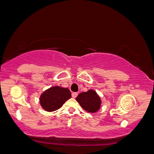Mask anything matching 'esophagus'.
<instances>
[{"label":"esophagus","instance_id":"34e87169","mask_svg":"<svg viewBox=\"0 0 154 154\" xmlns=\"http://www.w3.org/2000/svg\"><path fill=\"white\" fill-rule=\"evenodd\" d=\"M77 95H78L77 93H72V97L73 98H76Z\"/></svg>","mask_w":154,"mask_h":154}]
</instances>
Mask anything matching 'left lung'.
I'll list each match as a JSON object with an SVG mask.
<instances>
[{
  "label": "left lung",
  "mask_w": 154,
  "mask_h": 154,
  "mask_svg": "<svg viewBox=\"0 0 154 154\" xmlns=\"http://www.w3.org/2000/svg\"><path fill=\"white\" fill-rule=\"evenodd\" d=\"M76 100L85 111L89 113H95L101 106L100 97L93 90L81 93L77 97Z\"/></svg>",
  "instance_id": "8db88e82"
}]
</instances>
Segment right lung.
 Segmentation results:
<instances>
[{"label":"right lung","mask_w":154,"mask_h":154,"mask_svg":"<svg viewBox=\"0 0 154 154\" xmlns=\"http://www.w3.org/2000/svg\"><path fill=\"white\" fill-rule=\"evenodd\" d=\"M70 97L71 93L69 89L54 86L41 94L40 104L45 111L52 112L59 109Z\"/></svg>","instance_id":"obj_1"}]
</instances>
